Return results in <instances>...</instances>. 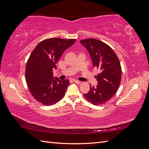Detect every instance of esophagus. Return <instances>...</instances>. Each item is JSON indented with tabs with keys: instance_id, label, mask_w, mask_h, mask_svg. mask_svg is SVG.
<instances>
[{
	"instance_id": "esophagus-1",
	"label": "esophagus",
	"mask_w": 149,
	"mask_h": 149,
	"mask_svg": "<svg viewBox=\"0 0 149 149\" xmlns=\"http://www.w3.org/2000/svg\"><path fill=\"white\" fill-rule=\"evenodd\" d=\"M73 81H74V83H78V84L81 83V82L79 81H78V80H76V79H73Z\"/></svg>"
}]
</instances>
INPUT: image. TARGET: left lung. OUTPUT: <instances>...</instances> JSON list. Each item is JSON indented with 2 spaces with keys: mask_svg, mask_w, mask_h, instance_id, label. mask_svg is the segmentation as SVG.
<instances>
[{
  "mask_svg": "<svg viewBox=\"0 0 149 149\" xmlns=\"http://www.w3.org/2000/svg\"><path fill=\"white\" fill-rule=\"evenodd\" d=\"M80 43L89 52L93 66L100 71L96 76L98 84L90 86L84 96L94 105L103 104L111 100L119 87L122 70L119 58L113 49L100 40L88 38Z\"/></svg>",
  "mask_w": 149,
  "mask_h": 149,
  "instance_id": "1",
  "label": "left lung"
}]
</instances>
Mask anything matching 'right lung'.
Returning a JSON list of instances; mask_svg holds the SVG:
<instances>
[{
	"mask_svg": "<svg viewBox=\"0 0 149 149\" xmlns=\"http://www.w3.org/2000/svg\"><path fill=\"white\" fill-rule=\"evenodd\" d=\"M76 39L51 38L40 42L26 62L25 79L31 95L45 106L53 105L65 96L69 80L53 78V70L67 48Z\"/></svg>",
	"mask_w": 149,
	"mask_h": 149,
	"instance_id": "add662e5",
	"label": "right lung"
}]
</instances>
